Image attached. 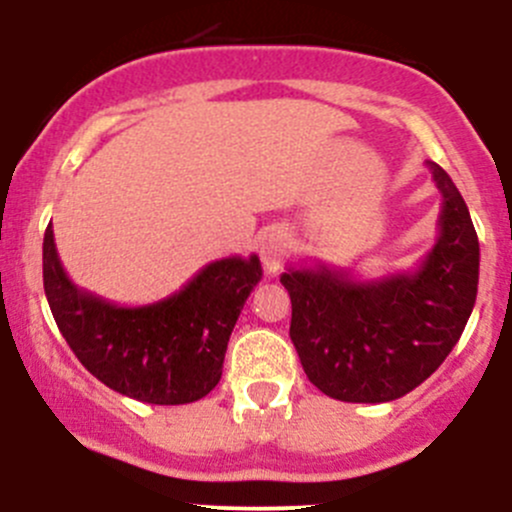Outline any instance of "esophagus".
<instances>
[{
	"label": "esophagus",
	"instance_id": "esophagus-1",
	"mask_svg": "<svg viewBox=\"0 0 512 512\" xmlns=\"http://www.w3.org/2000/svg\"><path fill=\"white\" fill-rule=\"evenodd\" d=\"M289 250V235L285 230H270L260 242V257L262 265L270 272L280 270V262L285 260Z\"/></svg>",
	"mask_w": 512,
	"mask_h": 512
}]
</instances>
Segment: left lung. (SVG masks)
<instances>
[{
  "mask_svg": "<svg viewBox=\"0 0 512 512\" xmlns=\"http://www.w3.org/2000/svg\"><path fill=\"white\" fill-rule=\"evenodd\" d=\"M441 193L438 237L411 270L364 280L324 262L289 265V337L307 379L349 404H384L414 391L443 364L478 294L480 247L466 200L426 160Z\"/></svg>",
  "mask_w": 512,
  "mask_h": 512,
  "instance_id": "1",
  "label": "left lung"
}]
</instances>
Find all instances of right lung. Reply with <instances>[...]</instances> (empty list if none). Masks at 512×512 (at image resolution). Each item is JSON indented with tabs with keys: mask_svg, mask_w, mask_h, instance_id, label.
Wrapping results in <instances>:
<instances>
[{
	"mask_svg": "<svg viewBox=\"0 0 512 512\" xmlns=\"http://www.w3.org/2000/svg\"><path fill=\"white\" fill-rule=\"evenodd\" d=\"M260 280V257L232 255L170 297L121 307L74 285L51 223L44 232V292L66 344L108 389L146 404H190L218 386L230 334Z\"/></svg>",
	"mask_w": 512,
	"mask_h": 512,
	"instance_id": "1",
	"label": "right lung"
}]
</instances>
